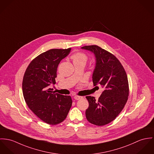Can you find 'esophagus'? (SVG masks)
I'll return each mask as SVG.
<instances>
[{"label":"esophagus","instance_id":"obj_1","mask_svg":"<svg viewBox=\"0 0 154 154\" xmlns=\"http://www.w3.org/2000/svg\"><path fill=\"white\" fill-rule=\"evenodd\" d=\"M74 99H75V100H80V99H82L83 98V97L79 96H74Z\"/></svg>","mask_w":154,"mask_h":154}]
</instances>
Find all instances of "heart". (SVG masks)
Masks as SVG:
<instances>
[{"label":"heart","mask_w":154,"mask_h":154,"mask_svg":"<svg viewBox=\"0 0 154 154\" xmlns=\"http://www.w3.org/2000/svg\"><path fill=\"white\" fill-rule=\"evenodd\" d=\"M72 58L73 60V63L74 62H79V61H87V56L85 55V54L83 52H77L74 54L72 56Z\"/></svg>","instance_id":"heart-1"}]
</instances>
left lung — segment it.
<instances>
[{
  "mask_svg": "<svg viewBox=\"0 0 154 154\" xmlns=\"http://www.w3.org/2000/svg\"><path fill=\"white\" fill-rule=\"evenodd\" d=\"M81 48L94 54L96 64L92 75L93 85H100L104 88L97 100L94 97H85L89 103L85 116L90 123L103 126L115 119L127 102L128 77L119 61L112 54L97 45Z\"/></svg>",
  "mask_w": 154,
  "mask_h": 154,
  "instance_id": "left-lung-1",
  "label": "left lung"
}]
</instances>
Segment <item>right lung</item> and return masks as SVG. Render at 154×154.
Masks as SVG:
<instances>
[{
    "mask_svg": "<svg viewBox=\"0 0 154 154\" xmlns=\"http://www.w3.org/2000/svg\"><path fill=\"white\" fill-rule=\"evenodd\" d=\"M71 50L52 49L41 54L29 64L23 78L25 102L37 117L52 125L64 121L72 105L69 96L55 93L50 88L55 84L58 64Z\"/></svg>",
    "mask_w": 154,
    "mask_h": 154,
    "instance_id": "1",
    "label": "right lung"
}]
</instances>
